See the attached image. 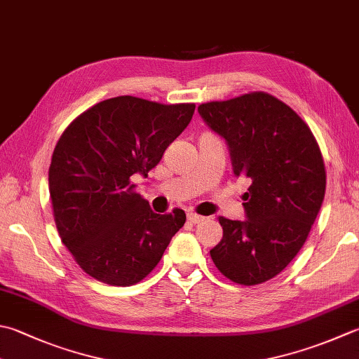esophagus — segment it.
Listing matches in <instances>:
<instances>
[{
    "label": "esophagus",
    "instance_id": "esophagus-1",
    "mask_svg": "<svg viewBox=\"0 0 359 359\" xmlns=\"http://www.w3.org/2000/svg\"><path fill=\"white\" fill-rule=\"evenodd\" d=\"M203 219H205V217L198 215V213H193V212L188 213V221L191 222V224H199V222H202Z\"/></svg>",
    "mask_w": 359,
    "mask_h": 359
}]
</instances>
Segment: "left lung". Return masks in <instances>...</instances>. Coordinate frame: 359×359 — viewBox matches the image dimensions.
I'll return each mask as SVG.
<instances>
[{
    "instance_id": "1",
    "label": "left lung",
    "mask_w": 359,
    "mask_h": 359,
    "mask_svg": "<svg viewBox=\"0 0 359 359\" xmlns=\"http://www.w3.org/2000/svg\"><path fill=\"white\" fill-rule=\"evenodd\" d=\"M198 111L227 142L233 174L250 182L245 219L219 216L222 240L210 255L231 282H268L299 254L324 201L319 144L290 105L264 91L201 104Z\"/></svg>"
}]
</instances>
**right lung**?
Listing matches in <instances>:
<instances>
[{
	"label": "right lung",
	"mask_w": 359,
	"mask_h": 359,
	"mask_svg": "<svg viewBox=\"0 0 359 359\" xmlns=\"http://www.w3.org/2000/svg\"><path fill=\"white\" fill-rule=\"evenodd\" d=\"M194 104L116 96L95 104L62 133L48 182L55 227L83 272L111 286L143 280L185 224L154 213L132 175H147L185 130Z\"/></svg>",
	"instance_id": "obj_1"
}]
</instances>
